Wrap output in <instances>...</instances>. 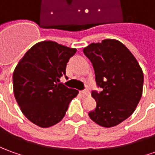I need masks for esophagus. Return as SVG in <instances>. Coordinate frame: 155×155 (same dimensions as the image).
Listing matches in <instances>:
<instances>
[{
    "label": "esophagus",
    "instance_id": "esophagus-1",
    "mask_svg": "<svg viewBox=\"0 0 155 155\" xmlns=\"http://www.w3.org/2000/svg\"><path fill=\"white\" fill-rule=\"evenodd\" d=\"M81 93H82V95H83V96H89V95H90V91H89V90H87V89L84 90V91H82Z\"/></svg>",
    "mask_w": 155,
    "mask_h": 155
}]
</instances>
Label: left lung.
Masks as SVG:
<instances>
[{"mask_svg":"<svg viewBox=\"0 0 155 155\" xmlns=\"http://www.w3.org/2000/svg\"><path fill=\"white\" fill-rule=\"evenodd\" d=\"M95 71L97 86L92 91L97 107L89 117L97 125L113 127L130 117L143 94V73L128 48L117 40L106 39L83 49Z\"/></svg>","mask_w":155,"mask_h":155,"instance_id":"obj_1","label":"left lung"}]
</instances>
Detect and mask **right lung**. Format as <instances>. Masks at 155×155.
I'll list each match as a JSON object with an SVG mask.
<instances>
[{
    "mask_svg": "<svg viewBox=\"0 0 155 155\" xmlns=\"http://www.w3.org/2000/svg\"><path fill=\"white\" fill-rule=\"evenodd\" d=\"M76 51L45 41L34 45L16 66L14 97L22 113L35 125L47 128L61 121L70 101L77 96V90L58 83Z\"/></svg>",
    "mask_w": 155,
    "mask_h": 155,
    "instance_id": "obj_1",
    "label": "right lung"
}]
</instances>
